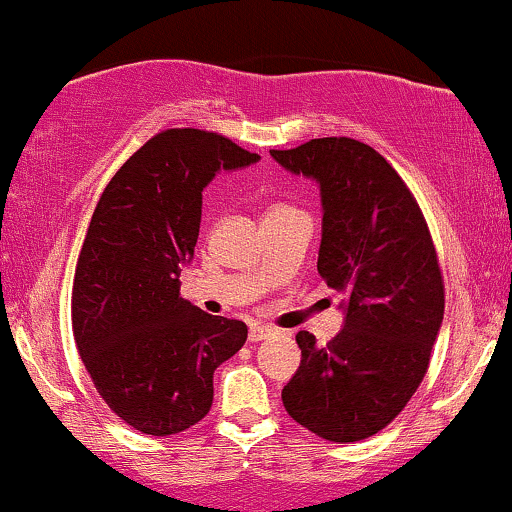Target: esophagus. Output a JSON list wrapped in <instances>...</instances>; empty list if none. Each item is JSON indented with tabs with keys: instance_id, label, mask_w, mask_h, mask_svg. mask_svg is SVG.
Segmentation results:
<instances>
[{
	"instance_id": "1",
	"label": "esophagus",
	"mask_w": 512,
	"mask_h": 512,
	"mask_svg": "<svg viewBox=\"0 0 512 512\" xmlns=\"http://www.w3.org/2000/svg\"><path fill=\"white\" fill-rule=\"evenodd\" d=\"M269 336H274V329H272V326H264V324H252L250 331H248V338L252 343H260Z\"/></svg>"
}]
</instances>
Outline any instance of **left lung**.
<instances>
[{"instance_id":"obj_1","label":"left lung","mask_w":512,"mask_h":512,"mask_svg":"<svg viewBox=\"0 0 512 512\" xmlns=\"http://www.w3.org/2000/svg\"><path fill=\"white\" fill-rule=\"evenodd\" d=\"M272 157L319 183L317 269L346 310L326 346L298 331L303 360L283 408L326 441H362L396 420L427 374L443 322L432 233L403 178L360 140L315 138Z\"/></svg>"}]
</instances>
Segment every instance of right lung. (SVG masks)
<instances>
[{"label": "right lung", "mask_w": 512, "mask_h": 512, "mask_svg": "<svg viewBox=\"0 0 512 512\" xmlns=\"http://www.w3.org/2000/svg\"><path fill=\"white\" fill-rule=\"evenodd\" d=\"M260 155L200 128L152 135L116 171L92 212L71 291L78 353L104 403L152 436L207 415L214 369L243 348L248 326L181 298L202 190L221 169Z\"/></svg>", "instance_id": "1"}]
</instances>
